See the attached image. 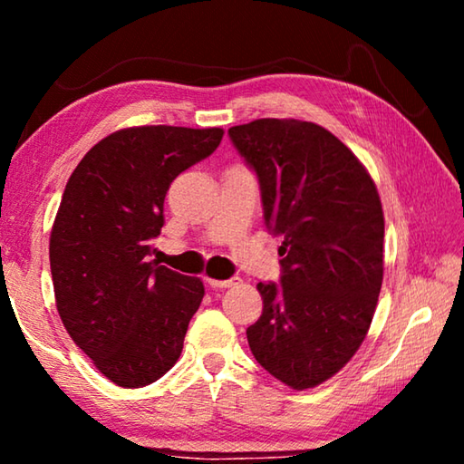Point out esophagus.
Segmentation results:
<instances>
[{
	"instance_id": "esophagus-1",
	"label": "esophagus",
	"mask_w": 464,
	"mask_h": 464,
	"mask_svg": "<svg viewBox=\"0 0 464 464\" xmlns=\"http://www.w3.org/2000/svg\"><path fill=\"white\" fill-rule=\"evenodd\" d=\"M208 286L210 288H231L235 285H239V278H229V280H215V278H208Z\"/></svg>"
}]
</instances>
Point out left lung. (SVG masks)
Here are the masks:
<instances>
[{
  "label": "left lung",
  "mask_w": 464,
  "mask_h": 464,
  "mask_svg": "<svg viewBox=\"0 0 464 464\" xmlns=\"http://www.w3.org/2000/svg\"><path fill=\"white\" fill-rule=\"evenodd\" d=\"M256 171L264 221L285 241L280 285L260 282L251 354L296 391L342 371L364 342L382 285L384 217L358 157L315 122L260 119L229 129Z\"/></svg>",
  "instance_id": "obj_1"
}]
</instances>
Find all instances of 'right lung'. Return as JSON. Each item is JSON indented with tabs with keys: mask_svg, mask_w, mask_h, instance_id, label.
I'll use <instances>...</instances> for the list:
<instances>
[{
	"mask_svg": "<svg viewBox=\"0 0 464 464\" xmlns=\"http://www.w3.org/2000/svg\"><path fill=\"white\" fill-rule=\"evenodd\" d=\"M223 129L116 130L73 169L51 231L57 311L108 381L139 389L178 362L200 278L149 260L169 184L215 151Z\"/></svg>",
	"mask_w": 464,
	"mask_h": 464,
	"instance_id": "add662e5",
	"label": "right lung"
}]
</instances>
